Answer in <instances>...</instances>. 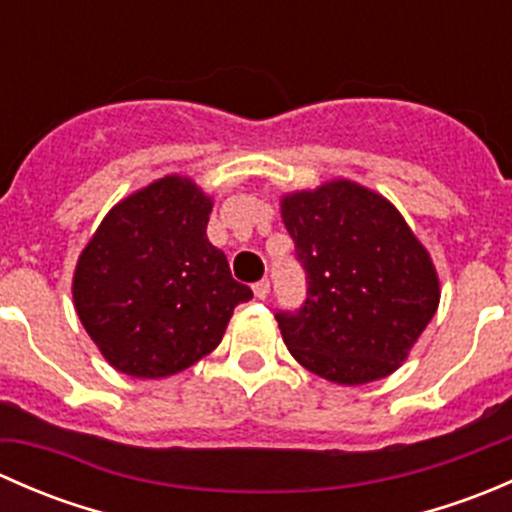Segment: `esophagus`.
<instances>
[{
	"mask_svg": "<svg viewBox=\"0 0 512 512\" xmlns=\"http://www.w3.org/2000/svg\"><path fill=\"white\" fill-rule=\"evenodd\" d=\"M252 292H255L257 299H265L270 294V280H260L252 285Z\"/></svg>",
	"mask_w": 512,
	"mask_h": 512,
	"instance_id": "obj_1",
	"label": "esophagus"
}]
</instances>
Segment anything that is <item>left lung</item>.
I'll use <instances>...</instances> for the list:
<instances>
[{
    "instance_id": "1",
    "label": "left lung",
    "mask_w": 512,
    "mask_h": 512,
    "mask_svg": "<svg viewBox=\"0 0 512 512\" xmlns=\"http://www.w3.org/2000/svg\"><path fill=\"white\" fill-rule=\"evenodd\" d=\"M307 297L277 309L287 349L322 379L369 384L399 369L438 307L433 262L381 195L334 180L282 200Z\"/></svg>"
}]
</instances>
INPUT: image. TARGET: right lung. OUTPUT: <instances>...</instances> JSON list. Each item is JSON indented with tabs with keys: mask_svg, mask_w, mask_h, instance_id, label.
<instances>
[{
	"mask_svg": "<svg viewBox=\"0 0 512 512\" xmlns=\"http://www.w3.org/2000/svg\"><path fill=\"white\" fill-rule=\"evenodd\" d=\"M210 208L195 183L168 175L118 203L81 252L76 312L123 374L160 379L188 369L252 299L208 240Z\"/></svg>",
	"mask_w": 512,
	"mask_h": 512,
	"instance_id": "add662e5",
	"label": "right lung"
}]
</instances>
